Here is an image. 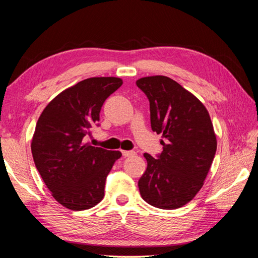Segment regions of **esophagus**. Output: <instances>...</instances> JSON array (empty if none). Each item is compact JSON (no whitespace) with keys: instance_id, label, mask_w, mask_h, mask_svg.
I'll list each match as a JSON object with an SVG mask.
<instances>
[{"instance_id":"34e87169","label":"esophagus","mask_w":258,"mask_h":258,"mask_svg":"<svg viewBox=\"0 0 258 258\" xmlns=\"http://www.w3.org/2000/svg\"><path fill=\"white\" fill-rule=\"evenodd\" d=\"M122 153H123L124 156H132V155H135L134 151H122Z\"/></svg>"}]
</instances>
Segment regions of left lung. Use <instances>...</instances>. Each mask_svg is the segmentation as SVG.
Segmentation results:
<instances>
[{"label":"left lung","instance_id":"8db88e82","mask_svg":"<svg viewBox=\"0 0 258 258\" xmlns=\"http://www.w3.org/2000/svg\"><path fill=\"white\" fill-rule=\"evenodd\" d=\"M150 100L151 127L162 134L158 159L148 153L139 180L142 198L161 209H176L203 188L213 163L217 139L208 110L189 90L166 76L136 80Z\"/></svg>","mask_w":258,"mask_h":258}]
</instances>
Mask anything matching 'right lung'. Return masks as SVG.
<instances>
[{
	"instance_id": "right-lung-1",
	"label": "right lung",
	"mask_w": 258,
	"mask_h": 258,
	"mask_svg": "<svg viewBox=\"0 0 258 258\" xmlns=\"http://www.w3.org/2000/svg\"><path fill=\"white\" fill-rule=\"evenodd\" d=\"M122 84L117 77L82 80L55 96L38 119L31 141L35 168L55 201L70 210L103 200L106 176L122 156L85 143L106 98Z\"/></svg>"
}]
</instances>
